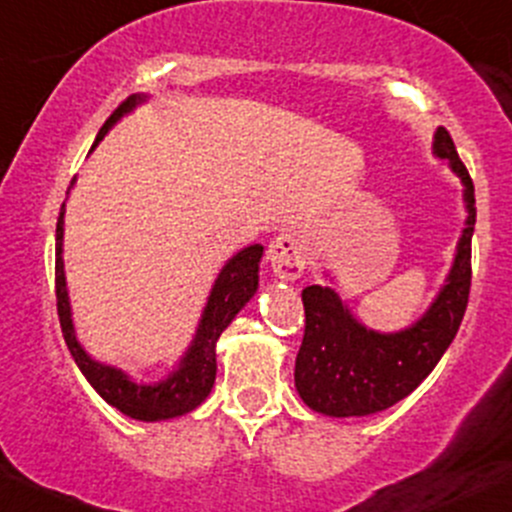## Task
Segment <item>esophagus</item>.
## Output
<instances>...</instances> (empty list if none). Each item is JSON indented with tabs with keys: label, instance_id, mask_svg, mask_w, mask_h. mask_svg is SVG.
I'll return each instance as SVG.
<instances>
[{
	"label": "esophagus",
	"instance_id": "esophagus-1",
	"mask_svg": "<svg viewBox=\"0 0 512 512\" xmlns=\"http://www.w3.org/2000/svg\"><path fill=\"white\" fill-rule=\"evenodd\" d=\"M267 260L272 265L277 277L286 279V282H294L303 274V247L301 238L296 233H279L267 247Z\"/></svg>",
	"mask_w": 512,
	"mask_h": 512
}]
</instances>
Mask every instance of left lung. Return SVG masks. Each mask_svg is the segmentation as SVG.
<instances>
[{"label":"left lung","instance_id":"1","mask_svg":"<svg viewBox=\"0 0 512 512\" xmlns=\"http://www.w3.org/2000/svg\"><path fill=\"white\" fill-rule=\"evenodd\" d=\"M432 150L447 160L464 184L466 223L457 255L437 299L398 333H376L352 316L330 286H306L301 291L306 330L296 355V391L308 408L333 418L386 411L420 386L462 325L471 289V235L476 223L474 182L459 160L454 140L437 128Z\"/></svg>","mask_w":512,"mask_h":512}]
</instances>
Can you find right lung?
Listing matches in <instances>:
<instances>
[{
	"label": "right lung",
	"mask_w": 512,
	"mask_h": 512,
	"mask_svg": "<svg viewBox=\"0 0 512 512\" xmlns=\"http://www.w3.org/2000/svg\"><path fill=\"white\" fill-rule=\"evenodd\" d=\"M145 101V97H128L114 114L106 119L101 126L97 140H94L92 150L97 148L101 138L109 133V128L121 119L123 114L133 109V106ZM63 218L65 204L60 209L58 228H55V299H58V316L60 328H63V338L67 342V350L75 357L77 367L84 374V379L94 386V391L104 398L109 406L119 408L123 415L145 423H155V420H170L179 415L194 411L196 406L206 401L216 381V342L221 338L223 330L228 328L230 320L238 316L240 308L255 296L257 282H260V260L265 247L250 245L240 250L226 262V267L218 274L216 284H213L209 301H206L204 313H201L199 328L179 359V367L170 372V376L157 384H138L131 376L123 374L121 369L111 367V364H101L84 352V347L77 342L75 325H72L70 299H67V284H65V269H63Z\"/></svg>",
	"instance_id": "add662e5"
}]
</instances>
